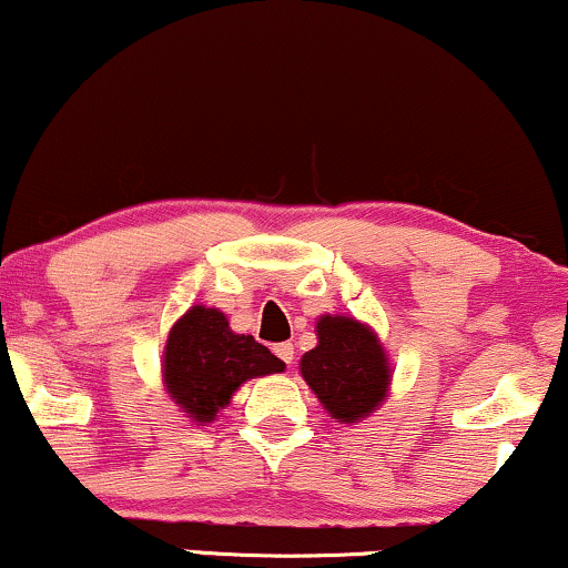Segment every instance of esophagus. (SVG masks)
<instances>
[{
    "label": "esophagus",
    "instance_id": "1",
    "mask_svg": "<svg viewBox=\"0 0 568 568\" xmlns=\"http://www.w3.org/2000/svg\"><path fill=\"white\" fill-rule=\"evenodd\" d=\"M275 354H277L280 362L293 364V354H296V351H293V343H277V346H275Z\"/></svg>",
    "mask_w": 568,
    "mask_h": 568
}]
</instances>
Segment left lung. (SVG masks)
Listing matches in <instances>:
<instances>
[{"mask_svg": "<svg viewBox=\"0 0 568 568\" xmlns=\"http://www.w3.org/2000/svg\"><path fill=\"white\" fill-rule=\"evenodd\" d=\"M298 372L322 408L346 427L383 406L393 379L379 335L367 322L346 314H322L317 346L301 356Z\"/></svg>", "mask_w": 568, "mask_h": 568, "instance_id": "8db88e82", "label": "left lung"}]
</instances>
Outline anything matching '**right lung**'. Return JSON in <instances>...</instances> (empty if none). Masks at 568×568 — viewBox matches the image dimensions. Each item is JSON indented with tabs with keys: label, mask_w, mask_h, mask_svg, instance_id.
I'll list each match as a JSON object with an SVG mask.
<instances>
[{
	"label": "right lung",
	"mask_w": 568,
	"mask_h": 568,
	"mask_svg": "<svg viewBox=\"0 0 568 568\" xmlns=\"http://www.w3.org/2000/svg\"><path fill=\"white\" fill-rule=\"evenodd\" d=\"M277 372L285 362L254 335L233 333L227 314L214 306H191L164 343L162 385L191 425H210L243 383Z\"/></svg>",
	"instance_id": "right-lung-1"
}]
</instances>
